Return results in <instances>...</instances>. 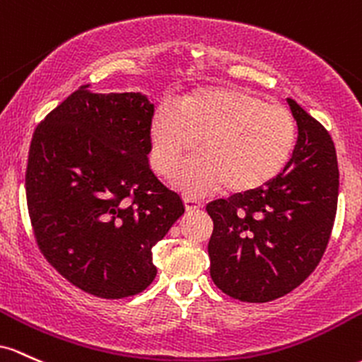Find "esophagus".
I'll return each instance as SVG.
<instances>
[{
	"label": "esophagus",
	"instance_id": "34e87169",
	"mask_svg": "<svg viewBox=\"0 0 362 362\" xmlns=\"http://www.w3.org/2000/svg\"><path fill=\"white\" fill-rule=\"evenodd\" d=\"M185 206L188 212H194V210H200L203 206V203L200 200H197V198L193 197H185Z\"/></svg>",
	"mask_w": 362,
	"mask_h": 362
}]
</instances>
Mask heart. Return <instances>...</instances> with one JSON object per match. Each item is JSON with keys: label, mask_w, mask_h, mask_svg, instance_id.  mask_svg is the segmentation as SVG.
<instances>
[{"label": "heart", "mask_w": 362, "mask_h": 362, "mask_svg": "<svg viewBox=\"0 0 362 362\" xmlns=\"http://www.w3.org/2000/svg\"><path fill=\"white\" fill-rule=\"evenodd\" d=\"M298 127L286 105L267 103L258 93L238 87L197 92L182 100L180 115L157 109L150 124L152 165L169 177L198 148L203 156L185 165L177 185L202 194L226 186L247 193L269 185L289 164Z\"/></svg>", "instance_id": "1"}]
</instances>
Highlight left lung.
Here are the masks:
<instances>
[{"label": "left lung", "instance_id": "obj_1", "mask_svg": "<svg viewBox=\"0 0 362 362\" xmlns=\"http://www.w3.org/2000/svg\"><path fill=\"white\" fill-rule=\"evenodd\" d=\"M289 164L262 188L206 205L214 221L210 277L224 294L269 303L311 275L330 239L339 200V164L330 133L296 100Z\"/></svg>", "mask_w": 362, "mask_h": 362}]
</instances>
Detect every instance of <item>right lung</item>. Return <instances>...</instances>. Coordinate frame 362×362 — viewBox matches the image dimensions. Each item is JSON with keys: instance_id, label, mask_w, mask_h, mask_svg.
Masks as SVG:
<instances>
[{"instance_id": "1", "label": "right lung", "mask_w": 362, "mask_h": 362, "mask_svg": "<svg viewBox=\"0 0 362 362\" xmlns=\"http://www.w3.org/2000/svg\"><path fill=\"white\" fill-rule=\"evenodd\" d=\"M152 117L140 92L82 85L32 136L25 189L35 241L58 274L97 298L147 289L157 275L152 247L185 214L148 165Z\"/></svg>"}]
</instances>
